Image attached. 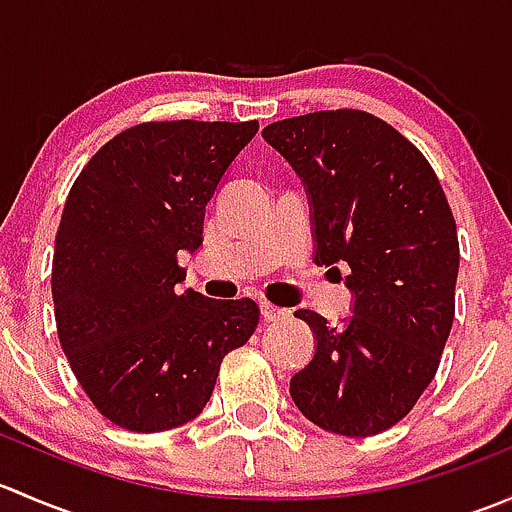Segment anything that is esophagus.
Here are the masks:
<instances>
[{
	"label": "esophagus",
	"instance_id": "obj_1",
	"mask_svg": "<svg viewBox=\"0 0 512 512\" xmlns=\"http://www.w3.org/2000/svg\"><path fill=\"white\" fill-rule=\"evenodd\" d=\"M260 312H262V319H265V322H280V319L289 317V309L275 307V304H270V302H262Z\"/></svg>",
	"mask_w": 512,
	"mask_h": 512
}]
</instances>
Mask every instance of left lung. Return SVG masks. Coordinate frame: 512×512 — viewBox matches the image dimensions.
Wrapping results in <instances>:
<instances>
[{
    "instance_id": "left-lung-1",
    "label": "left lung",
    "mask_w": 512,
    "mask_h": 512,
    "mask_svg": "<svg viewBox=\"0 0 512 512\" xmlns=\"http://www.w3.org/2000/svg\"><path fill=\"white\" fill-rule=\"evenodd\" d=\"M262 138L302 180L314 262L329 272L349 265L354 299L339 324L294 312L317 344L289 394L324 431L374 436L409 414L436 376L456 312V220L428 160L371 113L285 118Z\"/></svg>"
}]
</instances>
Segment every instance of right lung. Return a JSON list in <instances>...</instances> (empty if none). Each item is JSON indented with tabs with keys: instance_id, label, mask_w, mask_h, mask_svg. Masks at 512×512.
Here are the masks:
<instances>
[{
	"instance_id": "1",
	"label": "right lung",
	"mask_w": 512,
	"mask_h": 512,
	"mask_svg": "<svg viewBox=\"0 0 512 512\" xmlns=\"http://www.w3.org/2000/svg\"><path fill=\"white\" fill-rule=\"evenodd\" d=\"M257 121L141 123L76 178L56 232L59 342L108 421L158 433L208 404L220 361L252 337V299L180 289L178 252L203 245L205 208Z\"/></svg>"
}]
</instances>
